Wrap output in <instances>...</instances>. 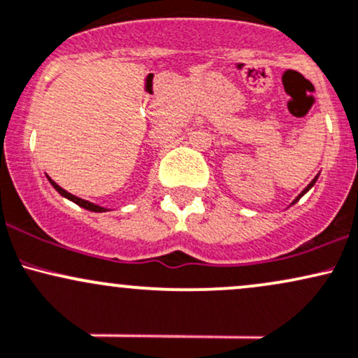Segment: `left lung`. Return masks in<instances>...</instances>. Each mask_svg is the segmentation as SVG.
Here are the masks:
<instances>
[{"instance_id": "left-lung-1", "label": "left lung", "mask_w": 358, "mask_h": 358, "mask_svg": "<svg viewBox=\"0 0 358 358\" xmlns=\"http://www.w3.org/2000/svg\"><path fill=\"white\" fill-rule=\"evenodd\" d=\"M318 176H320V174H318ZM318 176H316V178H315V179H313V180H311V182H309V184H308V187H306V189H304L303 192H301V194L298 196V198H296L294 201H292V203H291V204L298 203V201H299V198H301V196H304V194H306V192H308L309 189H311V187H313V186H315V182H316V179H318Z\"/></svg>"}]
</instances>
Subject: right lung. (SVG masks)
<instances>
[{
	"instance_id": "add662e5",
	"label": "right lung",
	"mask_w": 358,
	"mask_h": 358,
	"mask_svg": "<svg viewBox=\"0 0 358 358\" xmlns=\"http://www.w3.org/2000/svg\"><path fill=\"white\" fill-rule=\"evenodd\" d=\"M49 180H50V184L52 186L55 187V191H59V194H62L64 198H67V199H71L72 203H76V204H79V206L81 208H84V210H90V211H94V213H101V211H108L106 208H103V206H98V204H94V203H90V201H86V199H81V198H78V196H74V194H71V192H67L66 189H62V187L60 186H57V184L54 182V180H52L50 178H49Z\"/></svg>"
}]
</instances>
